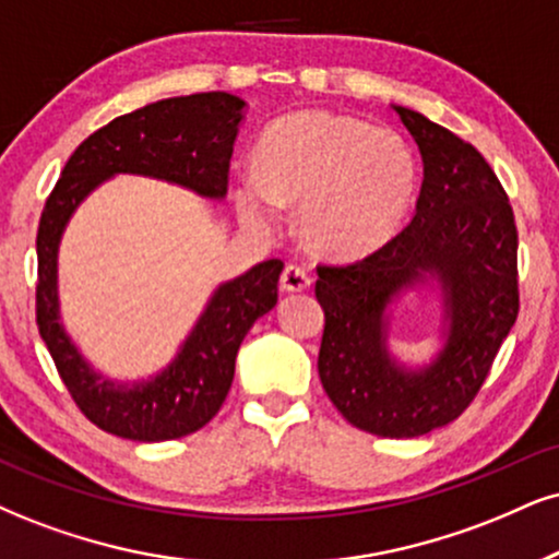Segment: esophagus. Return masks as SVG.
<instances>
[{"label":"esophagus","mask_w":559,"mask_h":559,"mask_svg":"<svg viewBox=\"0 0 559 559\" xmlns=\"http://www.w3.org/2000/svg\"><path fill=\"white\" fill-rule=\"evenodd\" d=\"M280 285H282V290H287V293L306 290V287L311 285V272H308V266H302V264H287L285 269H282Z\"/></svg>","instance_id":"obj_1"}]
</instances>
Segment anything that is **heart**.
Segmentation results:
<instances>
[{
	"label": "heart",
	"instance_id": "b5f03b06",
	"mask_svg": "<svg viewBox=\"0 0 559 559\" xmlns=\"http://www.w3.org/2000/svg\"><path fill=\"white\" fill-rule=\"evenodd\" d=\"M417 189V160L402 134L353 116L302 111L274 121L253 150V181L238 186L248 223L266 225L269 204L300 206L313 248L357 257L402 223Z\"/></svg>",
	"mask_w": 559,
	"mask_h": 559
}]
</instances>
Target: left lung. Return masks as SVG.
<instances>
[{"instance_id":"1","label":"left lung","mask_w":559,"mask_h":559,"mask_svg":"<svg viewBox=\"0 0 559 559\" xmlns=\"http://www.w3.org/2000/svg\"><path fill=\"white\" fill-rule=\"evenodd\" d=\"M425 163L412 223L368 257L319 264V376L349 425L417 438L453 423L490 376L519 319V230L490 163L440 123L396 106ZM425 271L444 282L452 332L439 360L404 374L382 349L384 302Z\"/></svg>"}]
</instances>
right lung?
<instances>
[{
  "instance_id": "add662e5",
  "label": "right lung",
  "mask_w": 559,
  "mask_h": 559,
  "mask_svg": "<svg viewBox=\"0 0 559 559\" xmlns=\"http://www.w3.org/2000/svg\"><path fill=\"white\" fill-rule=\"evenodd\" d=\"M243 100L227 93L168 98L119 116L74 150L40 212L36 323L80 412L119 438L157 443L191 436L223 406L240 342L277 306L282 261H261L215 293L168 370L147 383L116 385L90 370L59 323L57 248L69 215L103 178L142 174L204 197H225Z\"/></svg>"
}]
</instances>
